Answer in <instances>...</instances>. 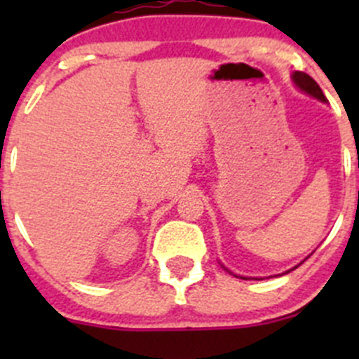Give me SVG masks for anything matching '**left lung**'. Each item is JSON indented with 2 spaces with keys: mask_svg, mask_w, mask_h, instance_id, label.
Here are the masks:
<instances>
[{
  "mask_svg": "<svg viewBox=\"0 0 359 359\" xmlns=\"http://www.w3.org/2000/svg\"><path fill=\"white\" fill-rule=\"evenodd\" d=\"M293 81H295V85L299 86L300 90H304V92L309 93V95L316 97V99L321 100V102H327V97H325V93L321 92L320 85H318V83L314 81L309 74H306V72H302V71L293 72Z\"/></svg>",
  "mask_w": 359,
  "mask_h": 359,
  "instance_id": "1",
  "label": "left lung"
}]
</instances>
